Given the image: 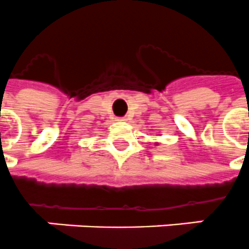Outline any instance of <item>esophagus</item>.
<instances>
[{
	"mask_svg": "<svg viewBox=\"0 0 249 249\" xmlns=\"http://www.w3.org/2000/svg\"><path fill=\"white\" fill-rule=\"evenodd\" d=\"M117 121H127L126 117H122V118H117Z\"/></svg>",
	"mask_w": 249,
	"mask_h": 249,
	"instance_id": "esophagus-1",
	"label": "esophagus"
}]
</instances>
